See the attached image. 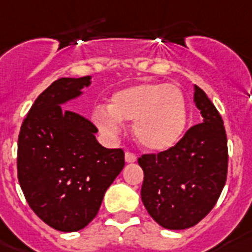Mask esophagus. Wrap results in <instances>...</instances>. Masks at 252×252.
I'll use <instances>...</instances> for the list:
<instances>
[{"instance_id": "obj_1", "label": "esophagus", "mask_w": 252, "mask_h": 252, "mask_svg": "<svg viewBox=\"0 0 252 252\" xmlns=\"http://www.w3.org/2000/svg\"><path fill=\"white\" fill-rule=\"evenodd\" d=\"M125 161L126 163H134V161H136V155L132 153H126L125 154Z\"/></svg>"}]
</instances>
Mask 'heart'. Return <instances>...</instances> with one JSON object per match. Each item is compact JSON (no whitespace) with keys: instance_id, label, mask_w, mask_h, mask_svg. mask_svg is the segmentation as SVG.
<instances>
[{"instance_id":"obj_1","label":"heart","mask_w":252,"mask_h":252,"mask_svg":"<svg viewBox=\"0 0 252 252\" xmlns=\"http://www.w3.org/2000/svg\"><path fill=\"white\" fill-rule=\"evenodd\" d=\"M92 120L101 131L117 136L121 121H132V135L147 151L175 147L187 127V104L180 88L164 83H138L110 95L108 109L97 108Z\"/></svg>"}]
</instances>
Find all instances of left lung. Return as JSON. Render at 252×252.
Returning a JSON list of instances; mask_svg holds the SVG:
<instances>
[{
  "label": "left lung",
  "mask_w": 252,
  "mask_h": 252,
  "mask_svg": "<svg viewBox=\"0 0 252 252\" xmlns=\"http://www.w3.org/2000/svg\"><path fill=\"white\" fill-rule=\"evenodd\" d=\"M193 101L202 124L185 132L175 147L143 155L140 197L148 214L164 229L184 230L208 216L227 176V139L220 113L201 88Z\"/></svg>",
  "instance_id": "8db88e82"
}]
</instances>
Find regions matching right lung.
I'll list each match as a JSON object with an SVG mask.
<instances>
[{
  "label": "right lung",
  "mask_w": 252,
  "mask_h": 252,
  "mask_svg": "<svg viewBox=\"0 0 252 252\" xmlns=\"http://www.w3.org/2000/svg\"><path fill=\"white\" fill-rule=\"evenodd\" d=\"M92 76L62 77L35 99L18 136V180L34 213L55 230L84 229L124 169L122 150L97 142L95 126L62 106L83 95Z\"/></svg>",
  "instance_id": "add662e5"
}]
</instances>
